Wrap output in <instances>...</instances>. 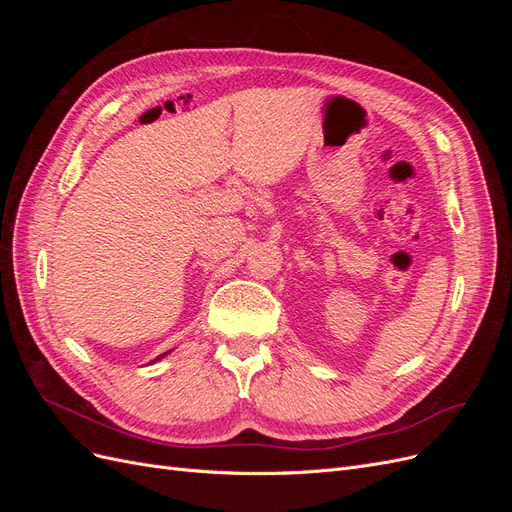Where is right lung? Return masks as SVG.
Here are the masks:
<instances>
[{"mask_svg":"<svg viewBox=\"0 0 512 512\" xmlns=\"http://www.w3.org/2000/svg\"><path fill=\"white\" fill-rule=\"evenodd\" d=\"M166 354H168V352H164V354H160V356H158V359H164V356H166ZM158 359H156V361H158Z\"/></svg>","mask_w":512,"mask_h":512,"instance_id":"add662e5","label":"right lung"}]
</instances>
